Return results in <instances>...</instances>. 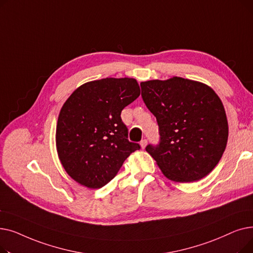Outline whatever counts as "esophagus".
<instances>
[{"label":"esophagus","mask_w":253,"mask_h":253,"mask_svg":"<svg viewBox=\"0 0 253 253\" xmlns=\"http://www.w3.org/2000/svg\"><path fill=\"white\" fill-rule=\"evenodd\" d=\"M147 144H148V140H147V139H142V140L140 141V147H141V149H144L145 147H147Z\"/></svg>","instance_id":"34e87169"}]
</instances>
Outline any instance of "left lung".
<instances>
[{
  "label": "left lung",
  "instance_id": "1",
  "mask_svg": "<svg viewBox=\"0 0 253 253\" xmlns=\"http://www.w3.org/2000/svg\"><path fill=\"white\" fill-rule=\"evenodd\" d=\"M141 96L156 117L160 143L147 151L162 173L192 182L214 169L227 147L229 125L223 104L208 85L172 77L140 83Z\"/></svg>",
  "mask_w": 253,
  "mask_h": 253
}]
</instances>
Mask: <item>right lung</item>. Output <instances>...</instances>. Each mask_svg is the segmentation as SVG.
<instances>
[{
  "mask_svg": "<svg viewBox=\"0 0 253 253\" xmlns=\"http://www.w3.org/2000/svg\"><path fill=\"white\" fill-rule=\"evenodd\" d=\"M140 94L133 78H105L78 87L60 110L56 125L59 161L75 181L88 189L110 182L140 147L127 139L122 110Z\"/></svg>",
  "mask_w": 253,
  "mask_h": 253,
  "instance_id": "right-lung-1",
  "label": "right lung"
}]
</instances>
